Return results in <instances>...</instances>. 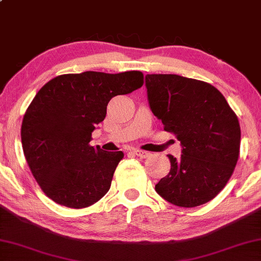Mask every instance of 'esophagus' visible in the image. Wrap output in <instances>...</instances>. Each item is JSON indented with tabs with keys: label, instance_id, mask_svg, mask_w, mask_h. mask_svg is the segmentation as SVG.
<instances>
[{
	"label": "esophagus",
	"instance_id": "1",
	"mask_svg": "<svg viewBox=\"0 0 261 261\" xmlns=\"http://www.w3.org/2000/svg\"><path fill=\"white\" fill-rule=\"evenodd\" d=\"M133 153L135 154V155H138L140 158H143V159L148 158L150 155L148 152H146V150H141V149H134Z\"/></svg>",
	"mask_w": 261,
	"mask_h": 261
}]
</instances>
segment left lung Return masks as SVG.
Returning <instances> with one entry per match:
<instances>
[{
  "label": "left lung",
  "mask_w": 261,
  "mask_h": 261,
  "mask_svg": "<svg viewBox=\"0 0 261 261\" xmlns=\"http://www.w3.org/2000/svg\"><path fill=\"white\" fill-rule=\"evenodd\" d=\"M153 114L182 146L179 159L168 155L171 171L156 193L179 207H196L215 198L236 168L240 124L224 95L207 82L175 74H147Z\"/></svg>",
  "instance_id": "8db88e82"
}]
</instances>
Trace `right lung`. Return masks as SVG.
Returning <instances> with one entry per match:
<instances>
[{
	"label": "right lung",
	"instance_id": "add662e5",
	"mask_svg": "<svg viewBox=\"0 0 261 261\" xmlns=\"http://www.w3.org/2000/svg\"><path fill=\"white\" fill-rule=\"evenodd\" d=\"M143 85L141 71H85L48 81L29 105L21 127L22 148L34 177L48 198L85 208L111 188L123 153L89 145L112 97Z\"/></svg>",
	"mask_w": 261,
	"mask_h": 261
}]
</instances>
